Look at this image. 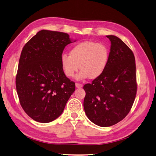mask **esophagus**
Returning a JSON list of instances; mask_svg holds the SVG:
<instances>
[{
    "instance_id": "obj_1",
    "label": "esophagus",
    "mask_w": 156,
    "mask_h": 156,
    "mask_svg": "<svg viewBox=\"0 0 156 156\" xmlns=\"http://www.w3.org/2000/svg\"><path fill=\"white\" fill-rule=\"evenodd\" d=\"M76 87H77V88H81V87H83V85L82 84H81V83H76Z\"/></svg>"
}]
</instances>
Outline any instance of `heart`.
<instances>
[{
    "label": "heart",
    "instance_id": "obj_1",
    "mask_svg": "<svg viewBox=\"0 0 156 156\" xmlns=\"http://www.w3.org/2000/svg\"><path fill=\"white\" fill-rule=\"evenodd\" d=\"M108 60L107 46L93 41L75 45L70 50V55L64 53L60 58L62 67L68 77L74 76L79 67L82 69L76 75L77 80L99 78L105 71Z\"/></svg>",
    "mask_w": 156,
    "mask_h": 156
}]
</instances>
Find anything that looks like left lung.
<instances>
[{
    "mask_svg": "<svg viewBox=\"0 0 156 156\" xmlns=\"http://www.w3.org/2000/svg\"><path fill=\"white\" fill-rule=\"evenodd\" d=\"M106 37L111 42L107 67L99 78L83 86L85 112L92 122L103 127L126 117L137 92L133 52L118 37Z\"/></svg>",
    "mask_w": 156,
    "mask_h": 156,
    "instance_id": "8db88e82",
    "label": "left lung"
}]
</instances>
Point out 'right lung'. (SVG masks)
<instances>
[{"instance_id": "obj_1", "label": "right lung", "mask_w": 156, "mask_h": 156, "mask_svg": "<svg viewBox=\"0 0 156 156\" xmlns=\"http://www.w3.org/2000/svg\"><path fill=\"white\" fill-rule=\"evenodd\" d=\"M71 43L67 33L41 30L22 50L16 89L22 108L36 122L49 123L58 118L75 90L60 62Z\"/></svg>"}]
</instances>
